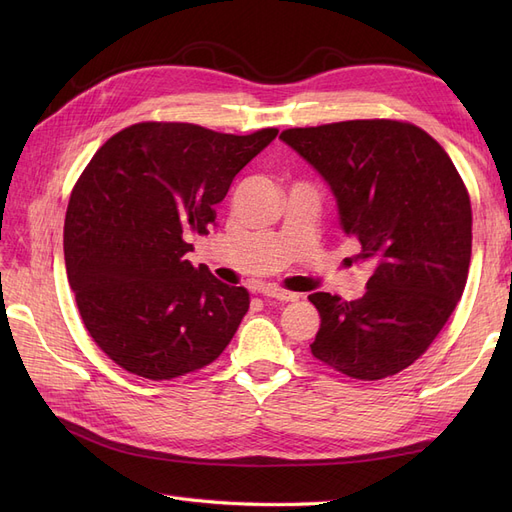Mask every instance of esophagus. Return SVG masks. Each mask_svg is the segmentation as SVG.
I'll return each instance as SVG.
<instances>
[{"instance_id": "esophagus-1", "label": "esophagus", "mask_w": 512, "mask_h": 512, "mask_svg": "<svg viewBox=\"0 0 512 512\" xmlns=\"http://www.w3.org/2000/svg\"><path fill=\"white\" fill-rule=\"evenodd\" d=\"M260 292H262V297L275 299V301H282V303H292V301H297V299H299V294H297V292H288V290L273 288V286L262 288Z\"/></svg>"}]
</instances>
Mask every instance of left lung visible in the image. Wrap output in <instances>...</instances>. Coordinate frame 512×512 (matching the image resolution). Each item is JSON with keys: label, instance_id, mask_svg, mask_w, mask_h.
Instances as JSON below:
<instances>
[{"label": "left lung", "instance_id": "obj_1", "mask_svg": "<svg viewBox=\"0 0 512 512\" xmlns=\"http://www.w3.org/2000/svg\"><path fill=\"white\" fill-rule=\"evenodd\" d=\"M280 138L327 181L339 226L376 265L361 299L309 294L320 314L312 354L356 380L399 374L438 337L466 288V185L448 153L412 123L356 119Z\"/></svg>", "mask_w": 512, "mask_h": 512}]
</instances>
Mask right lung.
<instances>
[{
  "label": "right lung",
  "instance_id": "1",
  "mask_svg": "<svg viewBox=\"0 0 512 512\" xmlns=\"http://www.w3.org/2000/svg\"><path fill=\"white\" fill-rule=\"evenodd\" d=\"M275 136L145 121L91 158L66 211V271L85 329L119 367L170 380L230 344L250 294L185 260L188 235H207L232 179Z\"/></svg>",
  "mask_w": 512,
  "mask_h": 512
}]
</instances>
